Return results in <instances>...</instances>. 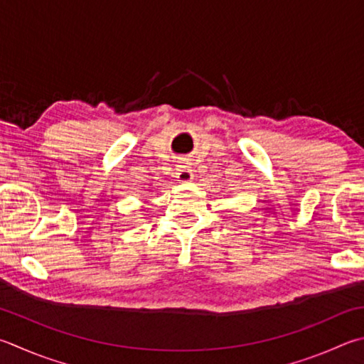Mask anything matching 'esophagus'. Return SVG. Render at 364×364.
<instances>
[{"label": "esophagus", "mask_w": 364, "mask_h": 364, "mask_svg": "<svg viewBox=\"0 0 364 364\" xmlns=\"http://www.w3.org/2000/svg\"><path fill=\"white\" fill-rule=\"evenodd\" d=\"M193 176H194V173H193V168L191 167H186V165H184V167H180L176 170V178H178V181H181V183H188V181H191L193 180Z\"/></svg>", "instance_id": "obj_1"}]
</instances>
